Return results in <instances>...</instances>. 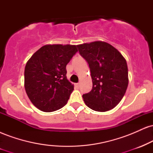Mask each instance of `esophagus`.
I'll return each instance as SVG.
<instances>
[{"label": "esophagus", "mask_w": 153, "mask_h": 153, "mask_svg": "<svg viewBox=\"0 0 153 153\" xmlns=\"http://www.w3.org/2000/svg\"><path fill=\"white\" fill-rule=\"evenodd\" d=\"M75 86L77 88H79V87H80V83H75Z\"/></svg>", "instance_id": "esophagus-1"}]
</instances>
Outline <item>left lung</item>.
<instances>
[{
  "label": "left lung",
  "instance_id": "left-lung-1",
  "mask_svg": "<svg viewBox=\"0 0 153 153\" xmlns=\"http://www.w3.org/2000/svg\"><path fill=\"white\" fill-rule=\"evenodd\" d=\"M77 47L88 64L93 82L91 91L82 95L84 102L96 111L112 109L124 97L128 86L126 59L117 49L104 42Z\"/></svg>",
  "mask_w": 153,
  "mask_h": 153
}]
</instances>
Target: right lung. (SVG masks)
Listing matches in <instances>:
<instances>
[{
	"label": "right lung",
	"mask_w": 153,
	"mask_h": 153,
	"mask_svg": "<svg viewBox=\"0 0 153 153\" xmlns=\"http://www.w3.org/2000/svg\"><path fill=\"white\" fill-rule=\"evenodd\" d=\"M77 52L75 45H45L26 63L24 87L31 103L39 110L52 112L68 102L74 88L67 79L66 65Z\"/></svg>",
	"instance_id": "add662e5"
}]
</instances>
